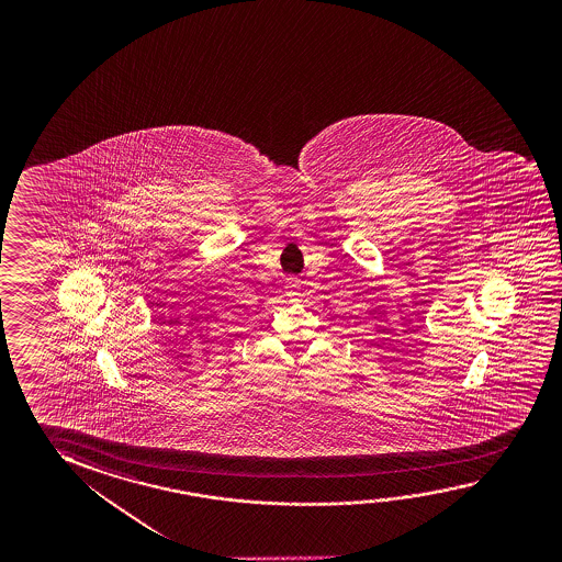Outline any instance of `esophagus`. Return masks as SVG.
<instances>
[{
  "instance_id": "esophagus-1",
  "label": "esophagus",
  "mask_w": 562,
  "mask_h": 562,
  "mask_svg": "<svg viewBox=\"0 0 562 562\" xmlns=\"http://www.w3.org/2000/svg\"><path fill=\"white\" fill-rule=\"evenodd\" d=\"M300 280L295 277L285 278V290H288V294L295 295L300 292Z\"/></svg>"
}]
</instances>
